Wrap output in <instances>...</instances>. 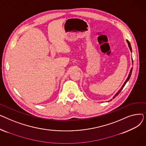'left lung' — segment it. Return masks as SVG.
I'll return each instance as SVG.
<instances>
[{
	"mask_svg": "<svg viewBox=\"0 0 146 146\" xmlns=\"http://www.w3.org/2000/svg\"><path fill=\"white\" fill-rule=\"evenodd\" d=\"M127 43H128V47H129V50H130V51H131V45H130V43H129V42L128 41V40H127ZM132 70H133V68H131V70H130V72H129V74H128V78H127V80H125V83H124V85H122V86L121 87V88L118 90V92L115 94V96L113 97V99H114L115 98L116 96H118V95L121 92V91L122 90V89H123V88L124 87V86L125 85V84H126V83L128 81V80L129 79V78H130V76H131V73H132ZM111 100H112V99H111Z\"/></svg>",
	"mask_w": 146,
	"mask_h": 146,
	"instance_id": "8db88e82",
	"label": "left lung"
}]
</instances>
